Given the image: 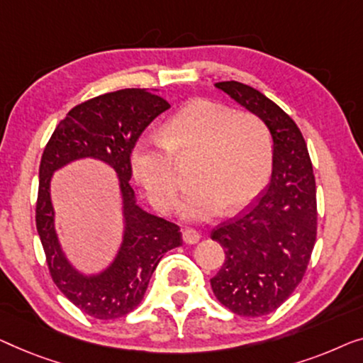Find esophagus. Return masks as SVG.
<instances>
[{"mask_svg": "<svg viewBox=\"0 0 363 363\" xmlns=\"http://www.w3.org/2000/svg\"><path fill=\"white\" fill-rule=\"evenodd\" d=\"M199 240H201V235H199L194 228H186L182 232V242L187 245H196Z\"/></svg>", "mask_w": 363, "mask_h": 363, "instance_id": "34e87169", "label": "esophagus"}]
</instances>
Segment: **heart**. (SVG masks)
<instances>
[{
    "mask_svg": "<svg viewBox=\"0 0 363 363\" xmlns=\"http://www.w3.org/2000/svg\"><path fill=\"white\" fill-rule=\"evenodd\" d=\"M199 156L196 191L179 206L182 218L202 222L227 207L240 212L267 186L273 166V138L259 116L232 113L213 100L189 101L167 120L162 141L141 138L131 155V169L152 206L176 207L174 157Z\"/></svg>",
    "mask_w": 363,
    "mask_h": 363,
    "instance_id": "obj_1",
    "label": "heart"
}]
</instances>
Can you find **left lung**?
I'll use <instances>...</instances> for the list:
<instances>
[{
	"label": "left lung",
	"instance_id": "obj_1",
	"mask_svg": "<svg viewBox=\"0 0 363 363\" xmlns=\"http://www.w3.org/2000/svg\"><path fill=\"white\" fill-rule=\"evenodd\" d=\"M216 86L259 116L273 138L268 187L211 235L225 248V262L211 279L213 294L232 313L259 318L289 298L308 268L318 230L313 164L298 125L274 101L235 80Z\"/></svg>",
	"mask_w": 363,
	"mask_h": 363
}]
</instances>
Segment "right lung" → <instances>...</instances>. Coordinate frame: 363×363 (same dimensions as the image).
Wrapping results in <instances>:
<instances>
[{"instance_id":"1","label":"right lung","mask_w":363,"mask_h":363,"mask_svg":"<svg viewBox=\"0 0 363 363\" xmlns=\"http://www.w3.org/2000/svg\"><path fill=\"white\" fill-rule=\"evenodd\" d=\"M169 106L161 95L146 89L95 96L69 111L40 157L35 227L50 277L70 303L95 319L131 313L141 303L162 255L182 245L179 227L138 206L130 186L133 147L147 125ZM80 159L104 162L119 177L124 233L114 259L99 274L75 269L55 230L50 181L55 170Z\"/></svg>"}]
</instances>
